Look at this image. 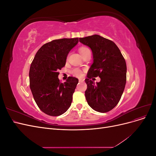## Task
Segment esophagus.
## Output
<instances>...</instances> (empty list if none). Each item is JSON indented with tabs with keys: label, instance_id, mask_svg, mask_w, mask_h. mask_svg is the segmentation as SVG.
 <instances>
[{
	"label": "esophagus",
	"instance_id": "obj_1",
	"mask_svg": "<svg viewBox=\"0 0 156 156\" xmlns=\"http://www.w3.org/2000/svg\"><path fill=\"white\" fill-rule=\"evenodd\" d=\"M79 82H83L84 80L82 79H79Z\"/></svg>",
	"mask_w": 156,
	"mask_h": 156
}]
</instances>
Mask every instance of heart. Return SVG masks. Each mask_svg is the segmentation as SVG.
<instances>
[{"label":"heart","instance_id":"obj_1","mask_svg":"<svg viewBox=\"0 0 156 156\" xmlns=\"http://www.w3.org/2000/svg\"><path fill=\"white\" fill-rule=\"evenodd\" d=\"M89 51H90V49L88 48H86V47H81V48H79V53L81 54V55L82 56L84 54L87 53V52ZM72 73L75 77H81V75H82V71L80 69L75 68L72 71Z\"/></svg>","mask_w":156,"mask_h":156}]
</instances>
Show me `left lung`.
Here are the masks:
<instances>
[{"label":"left lung","instance_id":"1","mask_svg":"<svg viewBox=\"0 0 156 156\" xmlns=\"http://www.w3.org/2000/svg\"><path fill=\"white\" fill-rule=\"evenodd\" d=\"M88 46L93 54V64L85 82V97L94 111L107 112L119 103L126 83V60L117 45L111 40L94 34L79 38ZM99 76L101 81L95 84L91 80Z\"/></svg>","mask_w":156,"mask_h":156}]
</instances>
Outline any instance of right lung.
<instances>
[{
    "mask_svg": "<svg viewBox=\"0 0 156 156\" xmlns=\"http://www.w3.org/2000/svg\"><path fill=\"white\" fill-rule=\"evenodd\" d=\"M79 42L78 37L55 40L41 47L29 71L30 88L40 109L49 116L64 114L72 104L78 79L69 77L64 83L58 70L66 62L69 52Z\"/></svg>",
    "mask_w": 156,
    "mask_h": 156,
    "instance_id": "add662e5",
    "label": "right lung"
}]
</instances>
